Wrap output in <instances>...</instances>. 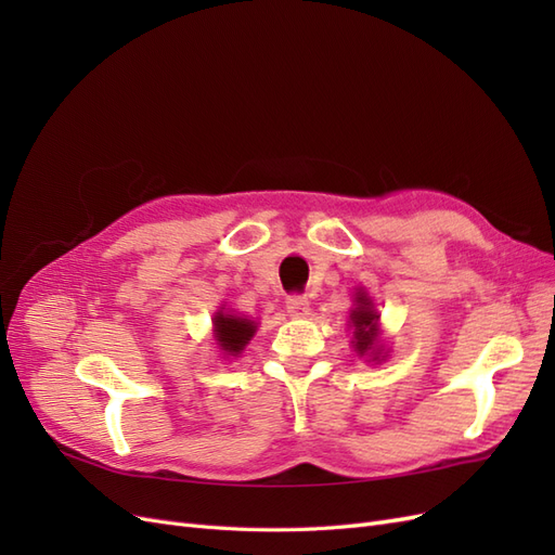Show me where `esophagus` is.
I'll return each instance as SVG.
<instances>
[{
    "label": "esophagus",
    "mask_w": 555,
    "mask_h": 555,
    "mask_svg": "<svg viewBox=\"0 0 555 555\" xmlns=\"http://www.w3.org/2000/svg\"><path fill=\"white\" fill-rule=\"evenodd\" d=\"M287 312L292 317H306L310 312V300L304 294L287 296Z\"/></svg>",
    "instance_id": "esophagus-1"
}]
</instances>
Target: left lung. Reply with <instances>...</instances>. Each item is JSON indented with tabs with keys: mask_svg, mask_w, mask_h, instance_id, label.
<instances>
[{
	"mask_svg": "<svg viewBox=\"0 0 555 555\" xmlns=\"http://www.w3.org/2000/svg\"><path fill=\"white\" fill-rule=\"evenodd\" d=\"M357 308L351 310V324H354V347L359 354H367V351H375L377 340V312L371 310V300L365 296H359Z\"/></svg>",
	"mask_w": 555,
	"mask_h": 555,
	"instance_id": "obj_1",
	"label": "left lung"
}]
</instances>
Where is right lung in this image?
I'll list each match as a JSON object with an SVG mask.
<instances>
[{"label":"right lung","mask_w":555,"mask_h":555,"mask_svg":"<svg viewBox=\"0 0 555 555\" xmlns=\"http://www.w3.org/2000/svg\"><path fill=\"white\" fill-rule=\"evenodd\" d=\"M255 331H257V326H255V322H249V319L224 314V312L215 314L217 345H220V349H224L231 357L238 354L251 335H255Z\"/></svg>","instance_id":"right-lung-1"}]
</instances>
